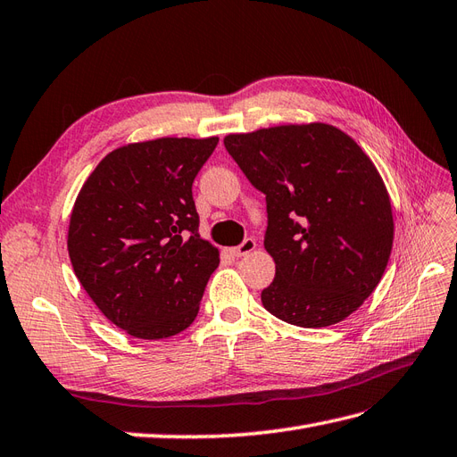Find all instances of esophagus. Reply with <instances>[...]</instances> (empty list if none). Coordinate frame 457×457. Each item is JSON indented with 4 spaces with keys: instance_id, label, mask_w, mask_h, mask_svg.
<instances>
[{
    "instance_id": "esophagus-1",
    "label": "esophagus",
    "mask_w": 457,
    "mask_h": 457,
    "mask_svg": "<svg viewBox=\"0 0 457 457\" xmlns=\"http://www.w3.org/2000/svg\"><path fill=\"white\" fill-rule=\"evenodd\" d=\"M254 247H257V243H254V239L247 237L245 241L241 243V245L229 249V253L233 254V257H245V254H249L251 251H254Z\"/></svg>"
}]
</instances>
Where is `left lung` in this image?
<instances>
[{
    "label": "left lung",
    "mask_w": 457,
    "mask_h": 457,
    "mask_svg": "<svg viewBox=\"0 0 457 457\" xmlns=\"http://www.w3.org/2000/svg\"><path fill=\"white\" fill-rule=\"evenodd\" d=\"M267 196L264 249L277 264L264 310L320 328L346 320L384 277L394 245L387 188L362 147L331 124H284L224 137Z\"/></svg>",
    "instance_id": "8db88e82"
}]
</instances>
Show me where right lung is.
<instances>
[{
  "mask_svg": "<svg viewBox=\"0 0 457 457\" xmlns=\"http://www.w3.org/2000/svg\"><path fill=\"white\" fill-rule=\"evenodd\" d=\"M218 137H157L104 155L71 210L68 251L83 290L136 338L195 321L220 253L198 236L193 183Z\"/></svg>",
  "mask_w": 457,
  "mask_h": 457,
  "instance_id": "1",
  "label": "right lung"
}]
</instances>
